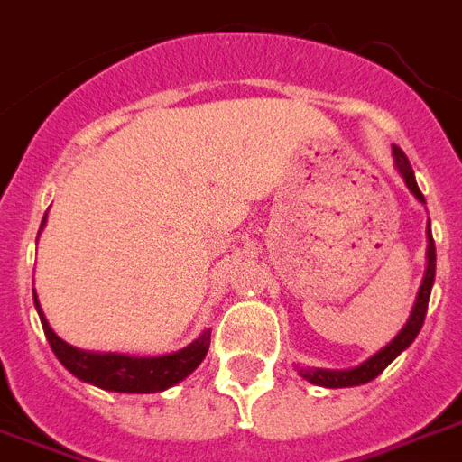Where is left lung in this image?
<instances>
[{
  "instance_id": "1",
  "label": "left lung",
  "mask_w": 462,
  "mask_h": 462,
  "mask_svg": "<svg viewBox=\"0 0 462 462\" xmlns=\"http://www.w3.org/2000/svg\"><path fill=\"white\" fill-rule=\"evenodd\" d=\"M393 160L398 172H401L405 187L412 191L417 201L424 203V196L417 187L415 172H412V165H410L408 155L402 153L401 148L393 146ZM434 275H437V246H434V237H431V225H427V271H424L422 285H420V292H417L415 307L410 311V319L405 321V326L401 328V333L386 345L381 347L376 355L362 362V365L352 366V369H319V366H307V369H300L297 372L302 379H307L309 383L323 388H350V386H362V383H369L372 379H376L383 369H386L391 362H393L402 350H408L412 340L417 337L420 328H422L424 316H427V307H430V295H431V285H434Z\"/></svg>"
}]
</instances>
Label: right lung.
Returning <instances> with one entry per match:
<instances>
[{"label":"right lung","mask_w":462,"mask_h":462,"mask_svg":"<svg viewBox=\"0 0 462 462\" xmlns=\"http://www.w3.org/2000/svg\"><path fill=\"white\" fill-rule=\"evenodd\" d=\"M47 213L40 223V230L45 227ZM40 237V232H38ZM32 302L38 309L40 323L45 330L47 343L52 347L61 365L74 374L83 383L103 388V391H115V393H158L167 388L177 386L184 381L196 366L201 365L206 352L210 347V328H206L194 343L181 347L170 355H158V357H139V355H125V352H97L81 350L76 345H69L61 340L47 323L42 307L38 302V295L32 290Z\"/></svg>","instance_id":"right-lung-1"}]
</instances>
